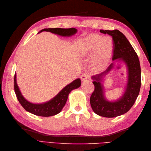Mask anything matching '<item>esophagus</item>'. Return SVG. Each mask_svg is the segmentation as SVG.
<instances>
[{
  "mask_svg": "<svg viewBox=\"0 0 151 151\" xmlns=\"http://www.w3.org/2000/svg\"><path fill=\"white\" fill-rule=\"evenodd\" d=\"M81 78L82 81H85L89 78V75H88V74H82L81 76Z\"/></svg>",
  "mask_w": 151,
  "mask_h": 151,
  "instance_id": "esophagus-1",
  "label": "esophagus"
}]
</instances>
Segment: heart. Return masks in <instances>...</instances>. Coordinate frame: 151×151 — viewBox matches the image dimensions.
<instances>
[{
  "instance_id": "heart-1",
  "label": "heart",
  "mask_w": 151,
  "mask_h": 151,
  "mask_svg": "<svg viewBox=\"0 0 151 151\" xmlns=\"http://www.w3.org/2000/svg\"><path fill=\"white\" fill-rule=\"evenodd\" d=\"M114 48L110 37L91 34L84 37L80 42V53L82 56L93 55V63L96 68L104 67L110 60Z\"/></svg>"
}]
</instances>
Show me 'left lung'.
I'll return each mask as SVG.
<instances>
[{
  "instance_id": "left-lung-1",
  "label": "left lung",
  "mask_w": 151,
  "mask_h": 151,
  "mask_svg": "<svg viewBox=\"0 0 151 151\" xmlns=\"http://www.w3.org/2000/svg\"><path fill=\"white\" fill-rule=\"evenodd\" d=\"M100 32L112 37L114 43L112 60H121L127 64L129 78L125 92L122 97L115 102L105 99L101 82L103 77L110 71L114 63L104 72L92 76L95 89L90 97V104L96 114L105 117H115L129 111L136 102L141 88V67L136 51L124 35L119 30H101Z\"/></svg>"
}]
</instances>
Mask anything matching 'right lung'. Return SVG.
<instances>
[{"label": "right lung", "instance_id": "right-lung-1", "mask_svg": "<svg viewBox=\"0 0 151 151\" xmlns=\"http://www.w3.org/2000/svg\"><path fill=\"white\" fill-rule=\"evenodd\" d=\"M43 31L50 32L51 33L56 34L62 36H70L76 34L77 30L74 28H45V29L41 30L40 32ZM81 85V79L78 78L70 84L66 86L55 97H54L50 101L43 104H33L27 101L22 97L21 91H19L17 82H16V74H15L14 76V90L19 103L21 104L26 111L36 115H38V116L42 117L52 116V115L60 113L66 103L69 93L73 89L79 88Z\"/></svg>", "mask_w": 151, "mask_h": 151}]
</instances>
